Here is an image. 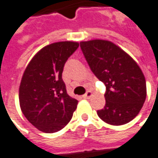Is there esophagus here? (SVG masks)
I'll return each mask as SVG.
<instances>
[{"label": "esophagus", "instance_id": "obj_1", "mask_svg": "<svg viewBox=\"0 0 158 158\" xmlns=\"http://www.w3.org/2000/svg\"><path fill=\"white\" fill-rule=\"evenodd\" d=\"M92 95H93L92 92L88 91V92H86V93H85L83 95V98H90L92 97Z\"/></svg>", "mask_w": 158, "mask_h": 158}]
</instances>
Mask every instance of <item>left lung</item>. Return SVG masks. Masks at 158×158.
<instances>
[{
  "instance_id": "left-lung-1",
  "label": "left lung",
  "mask_w": 158,
  "mask_h": 158,
  "mask_svg": "<svg viewBox=\"0 0 158 158\" xmlns=\"http://www.w3.org/2000/svg\"><path fill=\"white\" fill-rule=\"evenodd\" d=\"M80 48L92 72L106 87V106L98 116L111 125L131 121L146 98V81L136 61L108 40L82 41Z\"/></svg>"
}]
</instances>
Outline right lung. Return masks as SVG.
<instances>
[{
    "label": "right lung",
    "instance_id": "add662e5",
    "mask_svg": "<svg viewBox=\"0 0 158 158\" xmlns=\"http://www.w3.org/2000/svg\"><path fill=\"white\" fill-rule=\"evenodd\" d=\"M79 43L60 41L40 50L23 73L19 100L23 114L34 127L57 132L72 119L78 100L70 97L62 79L64 65Z\"/></svg>",
    "mask_w": 158,
    "mask_h": 158
}]
</instances>
